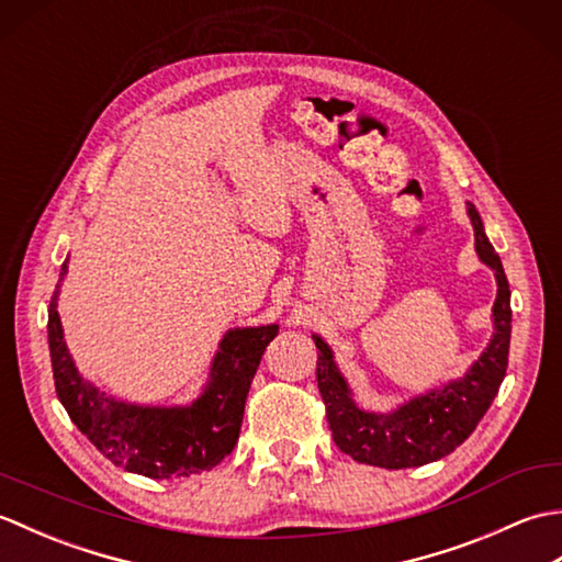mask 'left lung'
I'll return each mask as SVG.
<instances>
[{
  "label": "left lung",
  "mask_w": 562,
  "mask_h": 562,
  "mask_svg": "<svg viewBox=\"0 0 562 562\" xmlns=\"http://www.w3.org/2000/svg\"><path fill=\"white\" fill-rule=\"evenodd\" d=\"M469 217L475 232V250L485 266L495 270L497 300L493 306V340L473 367L461 379L449 381L441 389L427 391L391 413H367L357 408L348 381L333 362V350L314 336L318 348L316 379L321 398L326 403L328 427L338 449L355 461L379 465V469H413L447 457L481 423L491 408L507 372L512 306L509 282L503 260L487 241L479 210L469 202Z\"/></svg>",
  "instance_id": "left-lung-1"
}]
</instances>
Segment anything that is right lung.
<instances>
[{"label": "right lung", "instance_id": "right-lung-1", "mask_svg": "<svg viewBox=\"0 0 562 562\" xmlns=\"http://www.w3.org/2000/svg\"><path fill=\"white\" fill-rule=\"evenodd\" d=\"M67 262L59 272L65 278ZM55 290L47 308V342L55 391L81 435L105 459L147 479H181L210 471L229 457L241 432L244 405L260 357L280 326L234 328L214 355L202 396L178 408H149L105 396L83 381L71 362L57 314Z\"/></svg>", "mask_w": 562, "mask_h": 562}]
</instances>
